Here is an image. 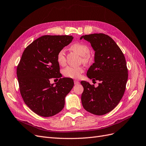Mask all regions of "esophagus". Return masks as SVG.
<instances>
[{
	"mask_svg": "<svg viewBox=\"0 0 146 146\" xmlns=\"http://www.w3.org/2000/svg\"><path fill=\"white\" fill-rule=\"evenodd\" d=\"M79 82L78 81V80H74V85H78V84H79Z\"/></svg>",
	"mask_w": 146,
	"mask_h": 146,
	"instance_id": "esophagus-1",
	"label": "esophagus"
}]
</instances>
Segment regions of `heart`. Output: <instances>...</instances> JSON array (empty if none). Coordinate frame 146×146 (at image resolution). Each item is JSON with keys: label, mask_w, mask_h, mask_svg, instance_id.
<instances>
[{"label": "heart", "mask_w": 146, "mask_h": 146, "mask_svg": "<svg viewBox=\"0 0 146 146\" xmlns=\"http://www.w3.org/2000/svg\"><path fill=\"white\" fill-rule=\"evenodd\" d=\"M71 49L81 56L82 61L87 63L90 60V48L87 44L81 42L74 43L71 46ZM56 60L58 63L64 66L66 64V52L64 48L59 50L56 55ZM84 72L82 67H71L68 66L63 70V74L66 77L73 79H78L80 77L81 74Z\"/></svg>", "instance_id": "b5f03b06"}]
</instances>
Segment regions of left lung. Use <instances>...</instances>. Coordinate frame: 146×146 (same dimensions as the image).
Listing matches in <instances>:
<instances>
[{
	"instance_id": "1",
	"label": "left lung",
	"mask_w": 146,
	"mask_h": 146,
	"mask_svg": "<svg viewBox=\"0 0 146 146\" xmlns=\"http://www.w3.org/2000/svg\"><path fill=\"white\" fill-rule=\"evenodd\" d=\"M82 38L89 41L95 51L94 62L87 75L100 83L95 87L80 82L84 87L82 104L86 111L102 115L114 109L125 93L128 78L125 57L116 42L106 34L85 35L80 39Z\"/></svg>"
}]
</instances>
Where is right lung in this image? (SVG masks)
I'll return each instance as SVG.
<instances>
[{
    "mask_svg": "<svg viewBox=\"0 0 146 146\" xmlns=\"http://www.w3.org/2000/svg\"><path fill=\"white\" fill-rule=\"evenodd\" d=\"M72 35H44L25 48L17 68L20 92L25 104L35 114L51 117L64 107L65 98L73 88L72 79L61 78L56 55L72 41ZM52 78H59L56 85Z\"/></svg>",
    "mask_w": 146,
    "mask_h": 146,
    "instance_id": "1",
    "label": "right lung"
}]
</instances>
